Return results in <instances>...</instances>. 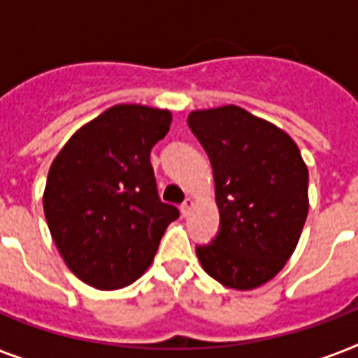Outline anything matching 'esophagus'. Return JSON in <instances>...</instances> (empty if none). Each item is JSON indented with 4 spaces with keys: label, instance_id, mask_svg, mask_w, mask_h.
Segmentation results:
<instances>
[{
    "label": "esophagus",
    "instance_id": "esophagus-1",
    "mask_svg": "<svg viewBox=\"0 0 358 358\" xmlns=\"http://www.w3.org/2000/svg\"><path fill=\"white\" fill-rule=\"evenodd\" d=\"M180 210H182V215H184V217H187V215L191 213V210H193V199H185V201L182 202Z\"/></svg>",
    "mask_w": 358,
    "mask_h": 358
}]
</instances>
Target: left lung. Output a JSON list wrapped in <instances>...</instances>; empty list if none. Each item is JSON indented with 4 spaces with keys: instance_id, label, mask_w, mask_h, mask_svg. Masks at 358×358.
Masks as SVG:
<instances>
[{
    "instance_id": "8db88e82",
    "label": "left lung",
    "mask_w": 358,
    "mask_h": 358,
    "mask_svg": "<svg viewBox=\"0 0 358 358\" xmlns=\"http://www.w3.org/2000/svg\"><path fill=\"white\" fill-rule=\"evenodd\" d=\"M191 131L213 169L219 232L196 245L204 271L252 289L288 262L308 213V171L292 137L236 106L193 111Z\"/></svg>"
}]
</instances>
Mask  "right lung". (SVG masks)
<instances>
[{"mask_svg":"<svg viewBox=\"0 0 358 358\" xmlns=\"http://www.w3.org/2000/svg\"><path fill=\"white\" fill-rule=\"evenodd\" d=\"M171 120L165 109L120 103L78 129L53 159L44 215L70 271L89 286L137 280L180 217L157 195L150 163Z\"/></svg>","mask_w":358,"mask_h":358,"instance_id":"right-lung-1","label":"right lung"}]
</instances>
